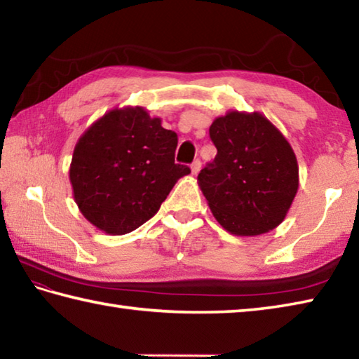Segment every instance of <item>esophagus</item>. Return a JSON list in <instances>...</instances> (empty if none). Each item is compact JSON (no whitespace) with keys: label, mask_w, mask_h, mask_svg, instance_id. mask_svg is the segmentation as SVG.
I'll list each match as a JSON object with an SVG mask.
<instances>
[{"label":"esophagus","mask_w":359,"mask_h":359,"mask_svg":"<svg viewBox=\"0 0 359 359\" xmlns=\"http://www.w3.org/2000/svg\"><path fill=\"white\" fill-rule=\"evenodd\" d=\"M201 171V160H194L191 163V174L198 175Z\"/></svg>","instance_id":"esophagus-1"}]
</instances>
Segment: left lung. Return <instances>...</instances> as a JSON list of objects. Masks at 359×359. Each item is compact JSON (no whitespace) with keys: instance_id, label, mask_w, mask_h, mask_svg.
I'll list each match as a JSON object with an SVG mask.
<instances>
[{"instance_id":"8db88e82","label":"left lung","mask_w":359,"mask_h":359,"mask_svg":"<svg viewBox=\"0 0 359 359\" xmlns=\"http://www.w3.org/2000/svg\"><path fill=\"white\" fill-rule=\"evenodd\" d=\"M217 154L198 175L208 207L236 236L268 233L283 222L299 189L296 154L259 111H227L210 126Z\"/></svg>"}]
</instances>
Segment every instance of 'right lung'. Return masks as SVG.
<instances>
[{
	"mask_svg": "<svg viewBox=\"0 0 359 359\" xmlns=\"http://www.w3.org/2000/svg\"><path fill=\"white\" fill-rule=\"evenodd\" d=\"M175 132L143 107L109 110L74 146L69 182L88 222L109 235L138 229L158 212L188 166L174 163Z\"/></svg>",
	"mask_w": 359,
	"mask_h": 359,
	"instance_id": "obj_1",
	"label": "right lung"
}]
</instances>
